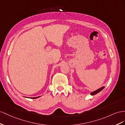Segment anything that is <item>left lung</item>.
<instances>
[{"instance_id":"1","label":"left lung","mask_w":125,"mask_h":125,"mask_svg":"<svg viewBox=\"0 0 125 125\" xmlns=\"http://www.w3.org/2000/svg\"><path fill=\"white\" fill-rule=\"evenodd\" d=\"M104 87H101L100 88H99L98 90H96V91H94L93 92H92L91 93V95H95L96 94H97L98 93H99V92H101L102 90H103V89L104 88Z\"/></svg>"}]
</instances>
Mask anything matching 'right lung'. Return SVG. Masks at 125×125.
Returning a JSON list of instances; mask_svg holds the SVG:
<instances>
[{
	"mask_svg": "<svg viewBox=\"0 0 125 125\" xmlns=\"http://www.w3.org/2000/svg\"><path fill=\"white\" fill-rule=\"evenodd\" d=\"M40 96H38V97H31V98H33V99H35V98H38V97H40Z\"/></svg>",
	"mask_w": 125,
	"mask_h": 125,
	"instance_id": "obj_1",
	"label": "right lung"
}]
</instances>
